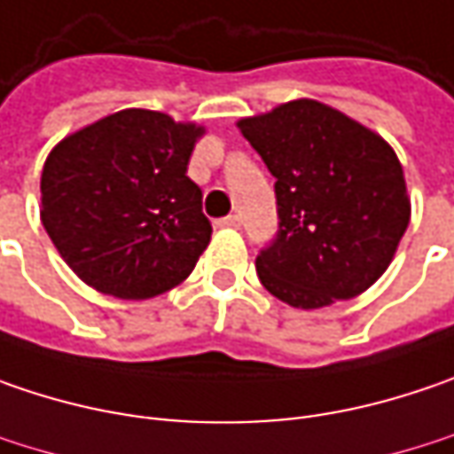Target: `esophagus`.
<instances>
[{"label": "esophagus", "mask_w": 454, "mask_h": 454, "mask_svg": "<svg viewBox=\"0 0 454 454\" xmlns=\"http://www.w3.org/2000/svg\"><path fill=\"white\" fill-rule=\"evenodd\" d=\"M218 226L239 228L241 226V218H239V215H226V218H221V221H218Z\"/></svg>", "instance_id": "obj_1"}]
</instances>
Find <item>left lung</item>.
<instances>
[{
    "mask_svg": "<svg viewBox=\"0 0 454 454\" xmlns=\"http://www.w3.org/2000/svg\"><path fill=\"white\" fill-rule=\"evenodd\" d=\"M236 125L278 179L280 231L256 256L262 285L303 310L364 293L393 262L411 221L403 167L390 144L306 97Z\"/></svg>",
    "mask_w": 454,
    "mask_h": 454,
    "instance_id": "1",
    "label": "left lung"
}]
</instances>
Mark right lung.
I'll return each instance as SVG.
<instances>
[{
  "mask_svg": "<svg viewBox=\"0 0 454 454\" xmlns=\"http://www.w3.org/2000/svg\"><path fill=\"white\" fill-rule=\"evenodd\" d=\"M205 133L128 107L59 141L41 174V221L79 280L146 301L190 278L210 244L202 190L187 176Z\"/></svg>",
  "mask_w": 454,
  "mask_h": 454,
  "instance_id": "right-lung-1",
  "label": "right lung"
}]
</instances>
